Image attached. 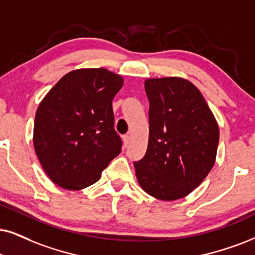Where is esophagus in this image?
Returning <instances> with one entry per match:
<instances>
[{"label": "esophagus", "instance_id": "obj_1", "mask_svg": "<svg viewBox=\"0 0 255 255\" xmlns=\"http://www.w3.org/2000/svg\"><path fill=\"white\" fill-rule=\"evenodd\" d=\"M122 140H124L125 147H127L128 144H129V142H130V136H129V134L124 135V136H122Z\"/></svg>", "mask_w": 255, "mask_h": 255}]
</instances>
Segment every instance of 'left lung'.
<instances>
[{
  "label": "left lung",
  "instance_id": "obj_1",
  "mask_svg": "<svg viewBox=\"0 0 255 255\" xmlns=\"http://www.w3.org/2000/svg\"><path fill=\"white\" fill-rule=\"evenodd\" d=\"M149 138L134 162L142 189L163 201L181 199L204 181L214 166L219 126L200 90L181 77L148 79Z\"/></svg>",
  "mask_w": 255,
  "mask_h": 255
}]
</instances>
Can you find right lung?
<instances>
[{
	"label": "right lung",
	"mask_w": 255,
	"mask_h": 255,
	"mask_svg": "<svg viewBox=\"0 0 255 255\" xmlns=\"http://www.w3.org/2000/svg\"><path fill=\"white\" fill-rule=\"evenodd\" d=\"M124 79L105 68L66 74L44 96L34 124V148L56 185L80 191L101 178L121 153L112 101Z\"/></svg>",
	"instance_id": "1"
}]
</instances>
